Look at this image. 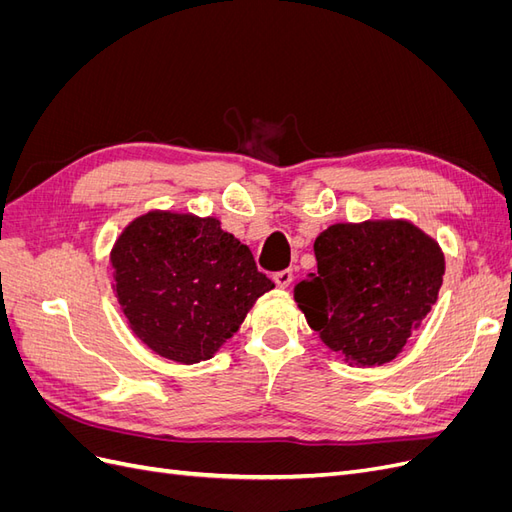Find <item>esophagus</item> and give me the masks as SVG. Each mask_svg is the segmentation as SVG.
<instances>
[{"label": "esophagus", "mask_w": 512, "mask_h": 512, "mask_svg": "<svg viewBox=\"0 0 512 512\" xmlns=\"http://www.w3.org/2000/svg\"><path fill=\"white\" fill-rule=\"evenodd\" d=\"M273 280H275V284L280 286V288H288V286L292 284V280H294V273H292V269L277 271V273L273 275Z\"/></svg>", "instance_id": "1"}]
</instances>
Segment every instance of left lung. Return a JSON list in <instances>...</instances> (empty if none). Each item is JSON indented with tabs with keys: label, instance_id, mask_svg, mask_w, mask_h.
<instances>
[{
	"label": "left lung",
	"instance_id": "8db88e82",
	"mask_svg": "<svg viewBox=\"0 0 512 512\" xmlns=\"http://www.w3.org/2000/svg\"><path fill=\"white\" fill-rule=\"evenodd\" d=\"M314 252L318 271L294 288L309 327L350 365L393 361L438 299V243L408 222L335 224Z\"/></svg>",
	"mask_w": 512,
	"mask_h": 512
}]
</instances>
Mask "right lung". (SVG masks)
Masks as SVG:
<instances>
[{"instance_id": "add662e5", "label": "right lung", "mask_w": 512, "mask_h": 512, "mask_svg": "<svg viewBox=\"0 0 512 512\" xmlns=\"http://www.w3.org/2000/svg\"><path fill=\"white\" fill-rule=\"evenodd\" d=\"M117 299L132 331L160 356L200 363L241 327L254 301L275 288L250 247L213 218L147 213L113 250Z\"/></svg>"}]
</instances>
